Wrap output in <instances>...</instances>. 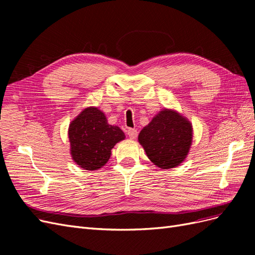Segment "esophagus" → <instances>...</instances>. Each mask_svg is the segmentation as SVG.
<instances>
[{"instance_id":"esophagus-1","label":"esophagus","mask_w":255,"mask_h":255,"mask_svg":"<svg viewBox=\"0 0 255 255\" xmlns=\"http://www.w3.org/2000/svg\"><path fill=\"white\" fill-rule=\"evenodd\" d=\"M137 134H138V132L136 128H128V135L130 139H135V138L137 137Z\"/></svg>"}]
</instances>
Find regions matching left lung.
<instances>
[{"instance_id": "left-lung-1", "label": "left lung", "mask_w": 255, "mask_h": 255, "mask_svg": "<svg viewBox=\"0 0 255 255\" xmlns=\"http://www.w3.org/2000/svg\"><path fill=\"white\" fill-rule=\"evenodd\" d=\"M191 122L174 110L164 109L154 116L138 135L146 156L160 169L181 165L192 142Z\"/></svg>"}]
</instances>
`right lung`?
Wrapping results in <instances>:
<instances>
[{
	"mask_svg": "<svg viewBox=\"0 0 255 255\" xmlns=\"http://www.w3.org/2000/svg\"><path fill=\"white\" fill-rule=\"evenodd\" d=\"M70 154L76 165L85 170H98L109 161L112 149L126 138L117 126L109 125L105 114L98 107L83 110L68 128Z\"/></svg>",
	"mask_w": 255,
	"mask_h": 255,
	"instance_id": "add662e5",
	"label": "right lung"
}]
</instances>
